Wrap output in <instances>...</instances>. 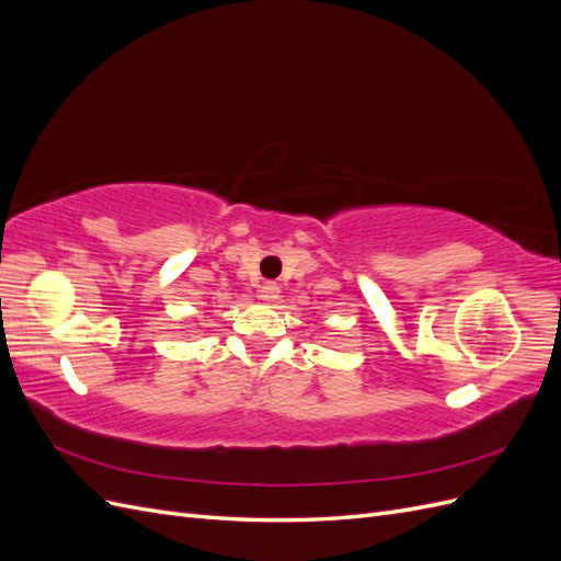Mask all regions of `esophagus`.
Returning a JSON list of instances; mask_svg holds the SVG:
<instances>
[{
  "label": "esophagus",
  "instance_id": "esophagus-1",
  "mask_svg": "<svg viewBox=\"0 0 561 561\" xmlns=\"http://www.w3.org/2000/svg\"><path fill=\"white\" fill-rule=\"evenodd\" d=\"M260 297L264 299V301H276L278 297H280V287L276 285V283H271V280H266L262 287H260Z\"/></svg>",
  "mask_w": 561,
  "mask_h": 561
}]
</instances>
